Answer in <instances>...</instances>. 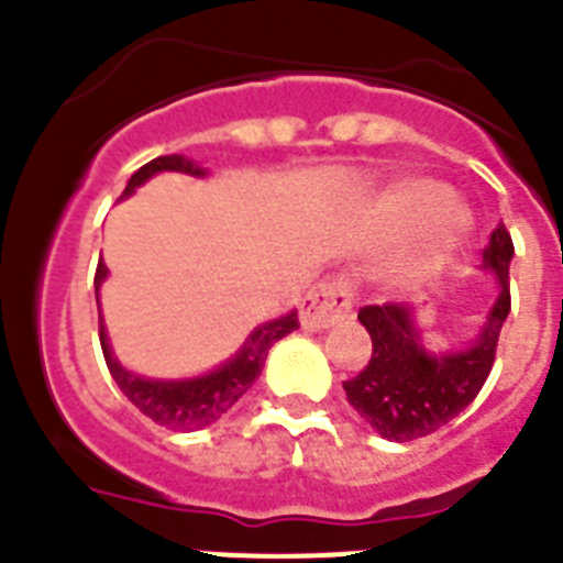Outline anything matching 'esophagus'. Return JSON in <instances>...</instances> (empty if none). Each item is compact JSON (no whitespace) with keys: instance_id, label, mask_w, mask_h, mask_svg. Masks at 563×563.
<instances>
[{"instance_id":"obj_1","label":"esophagus","mask_w":563,"mask_h":563,"mask_svg":"<svg viewBox=\"0 0 563 563\" xmlns=\"http://www.w3.org/2000/svg\"><path fill=\"white\" fill-rule=\"evenodd\" d=\"M352 301H355V287L350 278H327L301 301V327L310 332L330 330L350 316Z\"/></svg>"}]
</instances>
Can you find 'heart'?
Returning <instances> with one entry per match:
<instances>
[{
    "label": "heart",
    "mask_w": 563,
    "mask_h": 563,
    "mask_svg": "<svg viewBox=\"0 0 563 563\" xmlns=\"http://www.w3.org/2000/svg\"><path fill=\"white\" fill-rule=\"evenodd\" d=\"M375 225L383 236L411 233L406 258L409 276H426L445 265L471 233V211L449 197V186L431 177H402L375 200Z\"/></svg>",
    "instance_id": "b5f03b06"
}]
</instances>
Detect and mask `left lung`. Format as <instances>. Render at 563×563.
<instances>
[{
  "instance_id": "1",
  "label": "left lung",
  "mask_w": 563,
  "mask_h": 563,
  "mask_svg": "<svg viewBox=\"0 0 563 563\" xmlns=\"http://www.w3.org/2000/svg\"><path fill=\"white\" fill-rule=\"evenodd\" d=\"M487 271L499 278V298L487 312L479 338L467 350L429 355L406 305L361 307L357 321L372 338V357L361 375L343 380L352 409L386 440L409 442L434 434L465 411L494 369L496 343L510 312V258L514 239L496 225L482 251Z\"/></svg>"
}]
</instances>
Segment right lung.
I'll return each instance as SVG.
<instances>
[{
    "label": "right lung",
    "instance_id": "1",
    "mask_svg": "<svg viewBox=\"0 0 563 563\" xmlns=\"http://www.w3.org/2000/svg\"><path fill=\"white\" fill-rule=\"evenodd\" d=\"M157 172H183V174H206L200 166H194V161H186L180 154H166V157H154L152 163H146L143 168L132 174L123 197L134 191L137 186L152 177ZM107 278V265L98 262L96 271V298L98 287ZM292 330H298V312H287V316L276 318V321H267L258 330H253V335L247 338L245 346L236 352V357H231L228 363H222L220 369L208 372L202 377H194V380H148V377H137L132 372H126L121 363L112 357L109 350L107 332L101 324V350L107 357V366L112 372L114 383L121 386L123 395L148 417L157 426H166L172 431H197L202 426H211V422L220 420L239 397L245 395L253 386L258 375H262V366H265V357L271 352V346L276 341H282L285 335H290Z\"/></svg>",
    "mask_w": 563,
    "mask_h": 563
}]
</instances>
